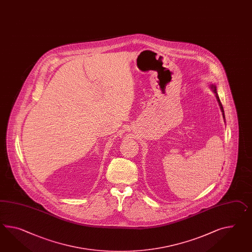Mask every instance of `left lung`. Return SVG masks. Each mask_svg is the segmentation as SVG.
I'll list each match as a JSON object with an SVG mask.
<instances>
[{
  "label": "left lung",
  "mask_w": 252,
  "mask_h": 252,
  "mask_svg": "<svg viewBox=\"0 0 252 252\" xmlns=\"http://www.w3.org/2000/svg\"><path fill=\"white\" fill-rule=\"evenodd\" d=\"M210 86V88L212 89V91L214 92V94H216V98L218 100V102H219V104H220V107L221 112H222V115H223V118H224V120H225V114H224V109H223V106H222V104H221L220 100V97H219V95H218V93H217V87H216V85L214 84H211V85H209Z\"/></svg>",
  "instance_id": "obj_1"
}]
</instances>
